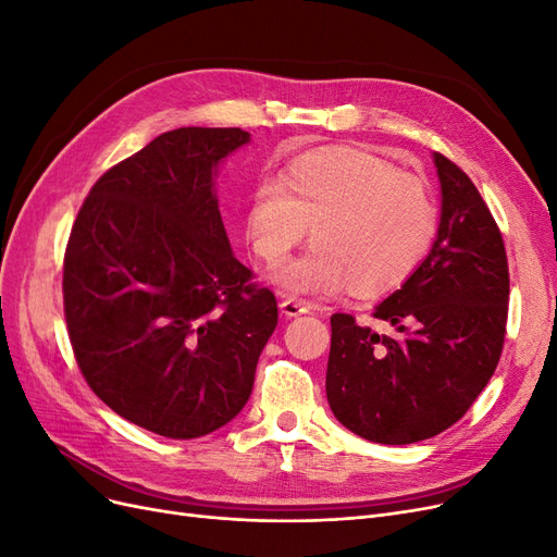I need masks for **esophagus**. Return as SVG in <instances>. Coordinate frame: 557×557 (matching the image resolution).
Listing matches in <instances>:
<instances>
[{"label":"esophagus","instance_id":"esophagus-1","mask_svg":"<svg viewBox=\"0 0 557 557\" xmlns=\"http://www.w3.org/2000/svg\"><path fill=\"white\" fill-rule=\"evenodd\" d=\"M280 312L284 314V317H300V314H307L310 312V302H305V300H298V298H286V300H282L280 302Z\"/></svg>","mask_w":557,"mask_h":557}]
</instances>
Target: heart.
I'll return each instance as SVG.
<instances>
[{"mask_svg": "<svg viewBox=\"0 0 557 557\" xmlns=\"http://www.w3.org/2000/svg\"><path fill=\"white\" fill-rule=\"evenodd\" d=\"M312 224V247L271 273L286 294L323 296L351 286L385 296L410 280L438 232L434 195L418 176L358 149H321L261 181L245 209V238L280 263Z\"/></svg>", "mask_w": 557, "mask_h": 557, "instance_id": "heart-1", "label": "heart"}]
</instances>
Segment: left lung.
<instances>
[{
	"label": "left lung",
	"mask_w": 557,
	"mask_h": 557,
	"mask_svg": "<svg viewBox=\"0 0 557 557\" xmlns=\"http://www.w3.org/2000/svg\"><path fill=\"white\" fill-rule=\"evenodd\" d=\"M441 224L431 252L374 319L333 314L325 395L335 418L372 443L438 436L466 416L503 354L509 268L503 234L475 183L441 153Z\"/></svg>",
	"instance_id": "1"
}]
</instances>
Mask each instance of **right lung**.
<instances>
[{
  "mask_svg": "<svg viewBox=\"0 0 557 557\" xmlns=\"http://www.w3.org/2000/svg\"><path fill=\"white\" fill-rule=\"evenodd\" d=\"M240 128H176L102 174L64 257V314L82 376L114 413L188 441L250 399L277 325L271 289L232 252L218 164Z\"/></svg>",
  "mask_w": 557,
  "mask_h": 557,
  "instance_id": "add662e5",
  "label": "right lung"
}]
</instances>
